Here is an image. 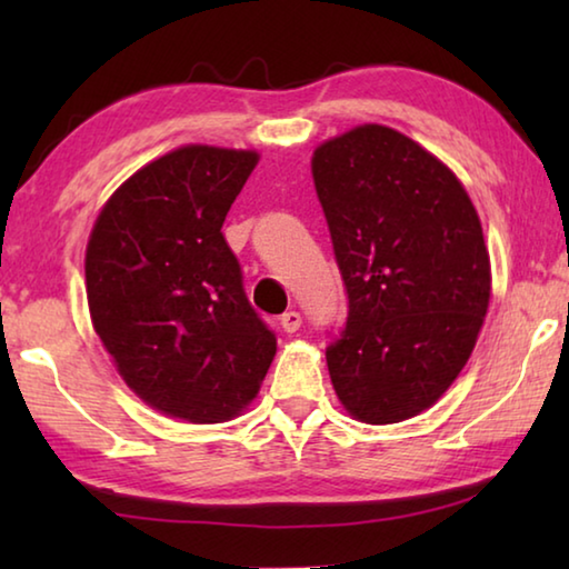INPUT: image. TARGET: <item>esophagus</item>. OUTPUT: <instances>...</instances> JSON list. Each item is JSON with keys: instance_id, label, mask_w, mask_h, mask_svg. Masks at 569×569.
Here are the masks:
<instances>
[{"instance_id": "1", "label": "esophagus", "mask_w": 569, "mask_h": 569, "mask_svg": "<svg viewBox=\"0 0 569 569\" xmlns=\"http://www.w3.org/2000/svg\"><path fill=\"white\" fill-rule=\"evenodd\" d=\"M281 329L286 333H296L298 329H301V313H298V311H286L281 316Z\"/></svg>"}]
</instances>
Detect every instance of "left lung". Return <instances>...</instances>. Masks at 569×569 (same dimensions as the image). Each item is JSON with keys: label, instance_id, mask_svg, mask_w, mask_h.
I'll use <instances>...</instances> for the list:
<instances>
[{"label": "left lung", "instance_id": "obj_1", "mask_svg": "<svg viewBox=\"0 0 569 569\" xmlns=\"http://www.w3.org/2000/svg\"><path fill=\"white\" fill-rule=\"evenodd\" d=\"M311 170L349 298L326 349L333 389L359 421L417 417L465 369L485 321L477 210L445 162L383 124L323 142Z\"/></svg>", "mask_w": 569, "mask_h": 569}]
</instances>
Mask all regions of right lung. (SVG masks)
Instances as JSON below:
<instances>
[{
	"label": "right lung",
	"instance_id": "obj_1",
	"mask_svg": "<svg viewBox=\"0 0 569 569\" xmlns=\"http://www.w3.org/2000/svg\"><path fill=\"white\" fill-rule=\"evenodd\" d=\"M256 162L253 150L178 148L124 180L94 220L92 326L124 383L168 417H238L276 356L220 230Z\"/></svg>",
	"mask_w": 569,
	"mask_h": 569
}]
</instances>
